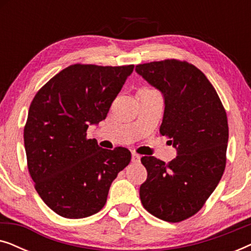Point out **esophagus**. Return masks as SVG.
Listing matches in <instances>:
<instances>
[{
    "label": "esophagus",
    "instance_id": "1",
    "mask_svg": "<svg viewBox=\"0 0 251 251\" xmlns=\"http://www.w3.org/2000/svg\"><path fill=\"white\" fill-rule=\"evenodd\" d=\"M131 161H132L133 163H139L140 162V155H138V154H137V153H132Z\"/></svg>",
    "mask_w": 251,
    "mask_h": 251
}]
</instances>
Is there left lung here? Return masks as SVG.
Returning <instances> with one entry per match:
<instances>
[{"label":"left lung","mask_w":251,"mask_h":251,"mask_svg":"<svg viewBox=\"0 0 251 251\" xmlns=\"http://www.w3.org/2000/svg\"><path fill=\"white\" fill-rule=\"evenodd\" d=\"M136 72L162 94L160 132L177 151L168 164L154 156L142 157L147 179L139 188L140 201L155 217L181 222L200 210L223 176L227 116L205 75L186 61L140 64Z\"/></svg>","instance_id":"left-lung-1"}]
</instances>
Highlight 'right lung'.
<instances>
[{"mask_svg": "<svg viewBox=\"0 0 251 251\" xmlns=\"http://www.w3.org/2000/svg\"><path fill=\"white\" fill-rule=\"evenodd\" d=\"M133 67L72 65L41 88L29 106L24 129L28 171L44 203L61 217L100 210L112 181L131 160L125 147L106 150L87 139V129L106 119Z\"/></svg>", "mask_w": 251, "mask_h": 251, "instance_id": "1", "label": "right lung"}]
</instances>
